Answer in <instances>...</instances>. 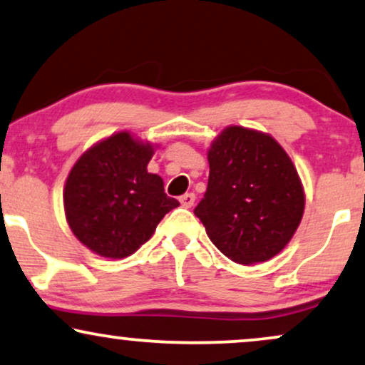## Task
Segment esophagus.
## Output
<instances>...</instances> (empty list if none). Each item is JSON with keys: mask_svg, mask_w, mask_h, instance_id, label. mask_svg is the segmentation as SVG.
<instances>
[{"mask_svg": "<svg viewBox=\"0 0 365 365\" xmlns=\"http://www.w3.org/2000/svg\"><path fill=\"white\" fill-rule=\"evenodd\" d=\"M180 204L185 209H190V207L195 204V193H185V195L180 197Z\"/></svg>", "mask_w": 365, "mask_h": 365, "instance_id": "1", "label": "esophagus"}]
</instances>
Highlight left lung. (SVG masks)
I'll return each mask as SVG.
<instances>
[{
	"mask_svg": "<svg viewBox=\"0 0 365 365\" xmlns=\"http://www.w3.org/2000/svg\"><path fill=\"white\" fill-rule=\"evenodd\" d=\"M207 158V192L193 212L215 247L246 266L283 251L302 222L305 192L279 143L256 129L229 126Z\"/></svg>",
	"mask_w": 365,
	"mask_h": 365,
	"instance_id": "8db88e82",
	"label": "left lung"
}]
</instances>
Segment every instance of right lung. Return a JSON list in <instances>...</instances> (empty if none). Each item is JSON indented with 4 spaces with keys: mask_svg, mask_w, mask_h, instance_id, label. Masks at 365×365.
Listing matches in <instances>:
<instances>
[{
    "mask_svg": "<svg viewBox=\"0 0 365 365\" xmlns=\"http://www.w3.org/2000/svg\"><path fill=\"white\" fill-rule=\"evenodd\" d=\"M155 148L128 131L96 143L76 161L63 187V209L73 236L96 255L123 259L153 236L178 200L148 173Z\"/></svg>",
    "mask_w": 365,
    "mask_h": 365,
    "instance_id": "add662e5",
    "label": "right lung"
}]
</instances>
